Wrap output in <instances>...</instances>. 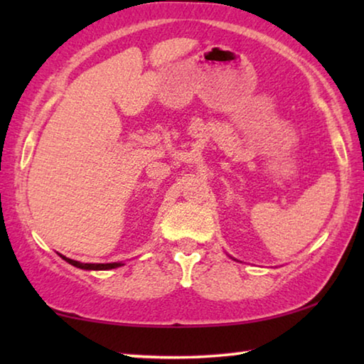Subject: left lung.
<instances>
[{"instance_id": "1", "label": "left lung", "mask_w": 364, "mask_h": 364, "mask_svg": "<svg viewBox=\"0 0 364 364\" xmlns=\"http://www.w3.org/2000/svg\"><path fill=\"white\" fill-rule=\"evenodd\" d=\"M234 260H236V258H234Z\"/></svg>"}]
</instances>
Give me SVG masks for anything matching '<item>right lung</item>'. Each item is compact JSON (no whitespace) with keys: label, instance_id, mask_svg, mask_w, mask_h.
<instances>
[{"label":"right lung","instance_id":"1","mask_svg":"<svg viewBox=\"0 0 364 364\" xmlns=\"http://www.w3.org/2000/svg\"><path fill=\"white\" fill-rule=\"evenodd\" d=\"M60 258H64L67 263H70L72 267H77L80 269H88V271H104V269H114V268H119L123 267V262H114V263H82V262H77V260H72V258H67L64 255H60Z\"/></svg>","mask_w":364,"mask_h":364}]
</instances>
